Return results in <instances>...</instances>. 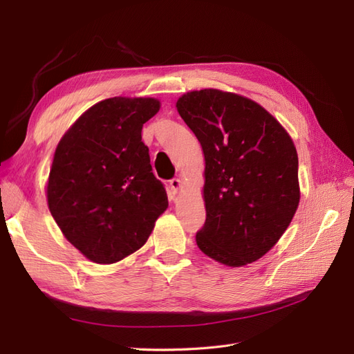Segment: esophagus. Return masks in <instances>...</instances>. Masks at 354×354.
<instances>
[{"label":"esophagus","instance_id":"1","mask_svg":"<svg viewBox=\"0 0 354 354\" xmlns=\"http://www.w3.org/2000/svg\"><path fill=\"white\" fill-rule=\"evenodd\" d=\"M169 187H171V190L174 192V194H177V192L181 189V180L180 178L169 180Z\"/></svg>","mask_w":354,"mask_h":354}]
</instances>
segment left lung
Masks as SVG:
<instances>
[{
  "mask_svg": "<svg viewBox=\"0 0 354 354\" xmlns=\"http://www.w3.org/2000/svg\"><path fill=\"white\" fill-rule=\"evenodd\" d=\"M176 108L205 158L207 218L196 233L199 250L230 267L257 261L281 239L299 203L291 136L241 94L189 91Z\"/></svg>",
  "mask_w": 354,
  "mask_h": 354,
  "instance_id": "8db88e82",
  "label": "left lung"
}]
</instances>
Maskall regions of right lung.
Wrapping results in <instances>:
<instances>
[{
  "label": "right lung",
  "instance_id": "add662e5",
  "mask_svg": "<svg viewBox=\"0 0 354 354\" xmlns=\"http://www.w3.org/2000/svg\"><path fill=\"white\" fill-rule=\"evenodd\" d=\"M153 97H112L91 106L56 147L47 202L63 236L93 263L112 264L140 250L168 207L153 176L142 128Z\"/></svg>",
  "mask_w": 354,
  "mask_h": 354
}]
</instances>
